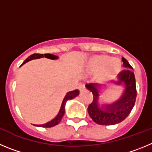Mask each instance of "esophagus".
<instances>
[{"mask_svg":"<svg viewBox=\"0 0 152 152\" xmlns=\"http://www.w3.org/2000/svg\"><path fill=\"white\" fill-rule=\"evenodd\" d=\"M78 88H79L80 91H83V90L85 89V85L83 84V83H80V84L79 85V87H78Z\"/></svg>","mask_w":152,"mask_h":152,"instance_id":"obj_1","label":"esophagus"}]
</instances>
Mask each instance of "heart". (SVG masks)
I'll return each mask as SVG.
<instances>
[{"label":"heart","instance_id":"heart-1","mask_svg":"<svg viewBox=\"0 0 152 152\" xmlns=\"http://www.w3.org/2000/svg\"><path fill=\"white\" fill-rule=\"evenodd\" d=\"M89 70L91 73H98L102 80H110L114 78L121 68L120 60L106 55H98L93 57L89 63Z\"/></svg>","mask_w":152,"mask_h":152}]
</instances>
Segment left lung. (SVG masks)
I'll return each mask as SVG.
<instances>
[{
    "mask_svg": "<svg viewBox=\"0 0 152 152\" xmlns=\"http://www.w3.org/2000/svg\"><path fill=\"white\" fill-rule=\"evenodd\" d=\"M125 69L119 73L113 85H124V91L119 99L110 104H100L99 88L97 83L86 84V87L93 94V102L88 105V112L92 120L99 125H114L125 120L133 108L136 99V86L132 67L122 57Z\"/></svg>",
    "mask_w": 152,
    "mask_h": 152,
    "instance_id": "1",
    "label": "left lung"
}]
</instances>
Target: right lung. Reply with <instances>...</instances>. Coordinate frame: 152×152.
I'll use <instances>...</instances> for the list:
<instances>
[{
  "label": "right lung",
  "instance_id": "obj_1",
  "mask_svg": "<svg viewBox=\"0 0 152 152\" xmlns=\"http://www.w3.org/2000/svg\"><path fill=\"white\" fill-rule=\"evenodd\" d=\"M42 57H46V58H48V59H51V60H56L58 58L57 56H55L54 55V54H32V55H30L27 59H26V61L22 64V65H23V64H26V63L28 62L29 61H32V60H35V59H39V58H42ZM79 94V90H74V91H69V92L66 95V96L64 97V100H63L61 109H60L59 113H57V115L52 120H50V121L46 123V124H42V125H35V126H39V127H46V128H48V127H52V126H54L57 125V124L61 122V119H62V117H64V113H65V104H66V102H67L68 100L74 98L75 97L77 96Z\"/></svg>",
  "mask_w": 152,
  "mask_h": 152
}]
</instances>
